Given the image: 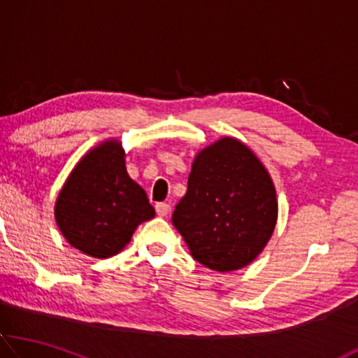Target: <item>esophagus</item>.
I'll return each instance as SVG.
<instances>
[{
	"label": "esophagus",
	"instance_id": "esophagus-1",
	"mask_svg": "<svg viewBox=\"0 0 358 358\" xmlns=\"http://www.w3.org/2000/svg\"><path fill=\"white\" fill-rule=\"evenodd\" d=\"M169 210H171V208H169L168 203H157V205H155V211H157L158 216H162V217L168 216Z\"/></svg>",
	"mask_w": 358,
	"mask_h": 358
}]
</instances>
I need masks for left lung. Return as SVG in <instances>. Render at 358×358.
I'll use <instances>...</instances> for the list:
<instances>
[{"label": "left lung", "mask_w": 358, "mask_h": 358, "mask_svg": "<svg viewBox=\"0 0 358 358\" xmlns=\"http://www.w3.org/2000/svg\"><path fill=\"white\" fill-rule=\"evenodd\" d=\"M277 213L275 187L259 158L243 142L222 137L195 157L173 224L195 261L230 272L256 259Z\"/></svg>", "instance_id": "8db88e82"}]
</instances>
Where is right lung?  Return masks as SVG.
I'll return each mask as SVG.
<instances>
[{"label":"right lung","mask_w":358,"mask_h":358,"mask_svg":"<svg viewBox=\"0 0 358 358\" xmlns=\"http://www.w3.org/2000/svg\"><path fill=\"white\" fill-rule=\"evenodd\" d=\"M54 216L65 240L106 259L129 243L137 225L155 216L147 194L128 176L124 150L106 141L81 158L57 196Z\"/></svg>","instance_id":"right-lung-1"}]
</instances>
